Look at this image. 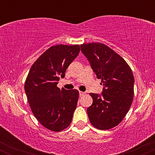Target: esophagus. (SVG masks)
<instances>
[{"label":"esophagus","instance_id":"obj_1","mask_svg":"<svg viewBox=\"0 0 155 155\" xmlns=\"http://www.w3.org/2000/svg\"><path fill=\"white\" fill-rule=\"evenodd\" d=\"M84 94H85V92H81V91H80V92H79V95H80V96H83V95H84Z\"/></svg>","mask_w":155,"mask_h":155}]
</instances>
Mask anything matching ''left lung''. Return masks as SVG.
<instances>
[{
	"mask_svg": "<svg viewBox=\"0 0 155 155\" xmlns=\"http://www.w3.org/2000/svg\"><path fill=\"white\" fill-rule=\"evenodd\" d=\"M97 79L104 87L101 95L90 93L92 104L87 108L90 122L95 128L109 130L122 122L132 105L134 76L120 55L101 43L81 44Z\"/></svg>",
	"mask_w": 155,
	"mask_h": 155,
	"instance_id": "left-lung-1",
	"label": "left lung"
}]
</instances>
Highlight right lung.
<instances>
[{"label":"right lung","mask_w":155,"mask_h":155,"mask_svg":"<svg viewBox=\"0 0 155 155\" xmlns=\"http://www.w3.org/2000/svg\"><path fill=\"white\" fill-rule=\"evenodd\" d=\"M79 51L78 44L52 46L35 60L26 78L25 91L31 111L49 130L59 132L71 122L79 91L60 90L57 84Z\"/></svg>","instance_id":"obj_1"}]
</instances>
